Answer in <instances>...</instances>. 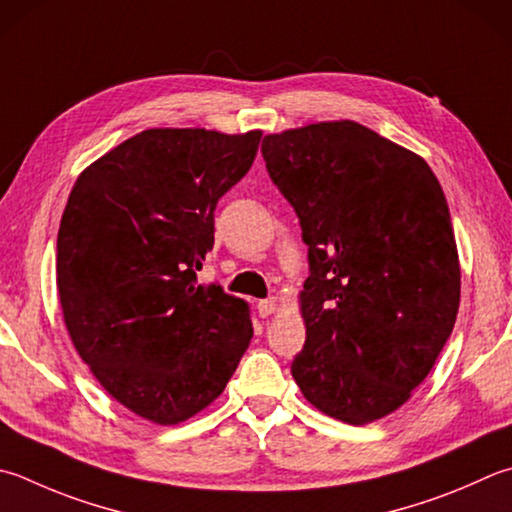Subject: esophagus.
I'll use <instances>...</instances> for the list:
<instances>
[{
	"label": "esophagus",
	"instance_id": "1",
	"mask_svg": "<svg viewBox=\"0 0 512 512\" xmlns=\"http://www.w3.org/2000/svg\"><path fill=\"white\" fill-rule=\"evenodd\" d=\"M258 314L263 316V318H267V316H272L276 310H278V301L276 298L272 296V298H263V301H258Z\"/></svg>",
	"mask_w": 512,
	"mask_h": 512
}]
</instances>
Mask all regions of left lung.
Here are the masks:
<instances>
[{"mask_svg":"<svg viewBox=\"0 0 512 512\" xmlns=\"http://www.w3.org/2000/svg\"><path fill=\"white\" fill-rule=\"evenodd\" d=\"M260 151L310 260L294 381L334 419H381L410 399L455 327L461 272L439 180L352 120L265 136Z\"/></svg>","mask_w":512,"mask_h":512,"instance_id":"obj_1","label":"left lung"}]
</instances>
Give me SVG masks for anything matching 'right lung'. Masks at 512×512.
I'll list each match as a JSON object with an SVG mask.
<instances>
[{
    "label": "right lung",
    "mask_w": 512,
    "mask_h": 512,
    "mask_svg": "<svg viewBox=\"0 0 512 512\" xmlns=\"http://www.w3.org/2000/svg\"><path fill=\"white\" fill-rule=\"evenodd\" d=\"M260 136L142 131L86 167L66 202L55 263L66 330L102 388L160 426L220 397L254 336L247 303L196 272Z\"/></svg>",
    "instance_id": "1"
}]
</instances>
